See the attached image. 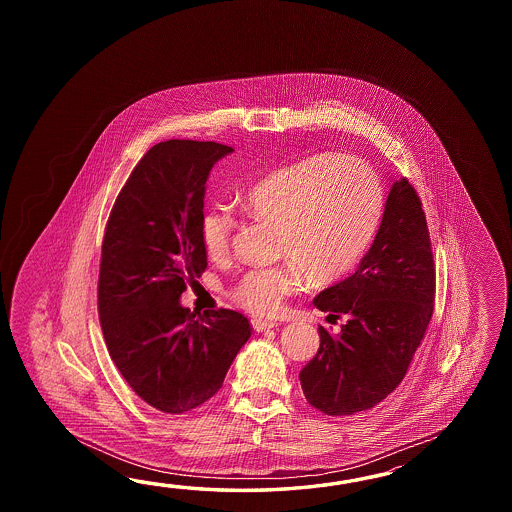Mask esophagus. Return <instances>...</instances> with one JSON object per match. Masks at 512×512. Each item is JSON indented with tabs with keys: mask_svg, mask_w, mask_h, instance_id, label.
I'll return each instance as SVG.
<instances>
[{
	"mask_svg": "<svg viewBox=\"0 0 512 512\" xmlns=\"http://www.w3.org/2000/svg\"><path fill=\"white\" fill-rule=\"evenodd\" d=\"M252 329L256 333H263V331H269L272 327L278 326L276 322H269V320H261V318H252L251 320Z\"/></svg>",
	"mask_w": 512,
	"mask_h": 512,
	"instance_id": "esophagus-1",
	"label": "esophagus"
}]
</instances>
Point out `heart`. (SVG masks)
<instances>
[{"instance_id":"b5f03b06","label":"heart","mask_w":512,"mask_h":512,"mask_svg":"<svg viewBox=\"0 0 512 512\" xmlns=\"http://www.w3.org/2000/svg\"><path fill=\"white\" fill-rule=\"evenodd\" d=\"M384 201L381 177L355 155L316 153L258 175L238 205L249 218L278 229V254L287 263L247 272L232 289L234 302L254 315H274L304 274L313 283L346 276L370 249ZM232 229L229 214H203L199 238L208 258L221 260L229 252Z\"/></svg>"}]
</instances>
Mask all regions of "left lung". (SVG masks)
<instances>
[{
	"mask_svg": "<svg viewBox=\"0 0 512 512\" xmlns=\"http://www.w3.org/2000/svg\"><path fill=\"white\" fill-rule=\"evenodd\" d=\"M434 298L423 203L408 179H399L359 269L315 298L320 311L348 320L338 335L318 326L320 348L300 371L307 403L326 415H353L386 399L425 338Z\"/></svg>",
	"mask_w": 512,
	"mask_h": 512,
	"instance_id": "8db88e82",
	"label": "left lung"
}]
</instances>
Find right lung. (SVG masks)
Returning a JSON list of instances; mask_svg holds the SVG:
<instances>
[{"instance_id": "1", "label": "right lung", "mask_w": 512, "mask_h": 512, "mask_svg": "<svg viewBox=\"0 0 512 512\" xmlns=\"http://www.w3.org/2000/svg\"><path fill=\"white\" fill-rule=\"evenodd\" d=\"M234 152L172 139L144 153L111 208L98 272V320L131 390L164 414H185L223 386L251 337L232 309L196 316L179 304L207 269L199 238L212 166Z\"/></svg>"}]
</instances>
